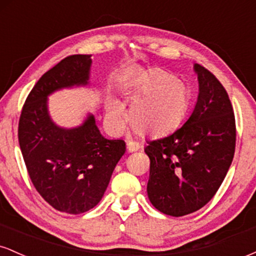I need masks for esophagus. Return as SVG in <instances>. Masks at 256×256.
I'll return each instance as SVG.
<instances>
[{"mask_svg":"<svg viewBox=\"0 0 256 256\" xmlns=\"http://www.w3.org/2000/svg\"><path fill=\"white\" fill-rule=\"evenodd\" d=\"M140 148V143L134 142V140H128V152H137Z\"/></svg>","mask_w":256,"mask_h":256,"instance_id":"esophagus-1","label":"esophagus"}]
</instances>
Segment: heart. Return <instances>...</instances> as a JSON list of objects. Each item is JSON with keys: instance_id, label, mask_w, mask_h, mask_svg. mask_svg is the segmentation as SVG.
<instances>
[{"instance_id": "1", "label": "heart", "mask_w": 256, "mask_h": 256, "mask_svg": "<svg viewBox=\"0 0 256 256\" xmlns=\"http://www.w3.org/2000/svg\"><path fill=\"white\" fill-rule=\"evenodd\" d=\"M140 98L131 107L130 122L142 134H160L182 122L189 107L186 86L162 70L149 73L137 92ZM107 119L120 126L124 120V106L116 98L107 104Z\"/></svg>"}]
</instances>
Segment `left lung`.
Segmentation results:
<instances>
[{"instance_id":"obj_1","label":"left lung","mask_w":256,"mask_h":256,"mask_svg":"<svg viewBox=\"0 0 256 256\" xmlns=\"http://www.w3.org/2000/svg\"><path fill=\"white\" fill-rule=\"evenodd\" d=\"M198 96L192 116L168 136L146 140L150 158L146 192L158 210L183 216L204 207L218 192L236 146L234 108L222 83L194 64Z\"/></svg>"}]
</instances>
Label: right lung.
I'll return each mask as SVG.
<instances>
[{
  "label": "right lung",
  "mask_w": 256,
  "mask_h": 256,
  "mask_svg": "<svg viewBox=\"0 0 256 256\" xmlns=\"http://www.w3.org/2000/svg\"><path fill=\"white\" fill-rule=\"evenodd\" d=\"M91 62V55H71L44 73L26 98L18 130L32 184L52 207L68 214L88 212L101 201L126 149L122 140L102 136L92 114L72 128L49 116L48 96L89 85Z\"/></svg>",
  "instance_id": "obj_1"
}]
</instances>
